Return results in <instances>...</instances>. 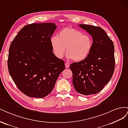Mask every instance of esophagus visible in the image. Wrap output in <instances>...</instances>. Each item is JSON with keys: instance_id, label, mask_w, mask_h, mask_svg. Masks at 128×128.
I'll return each mask as SVG.
<instances>
[{"instance_id": "34e87169", "label": "esophagus", "mask_w": 128, "mask_h": 128, "mask_svg": "<svg viewBox=\"0 0 128 128\" xmlns=\"http://www.w3.org/2000/svg\"><path fill=\"white\" fill-rule=\"evenodd\" d=\"M65 68H69L70 65H69L68 63H65Z\"/></svg>"}]
</instances>
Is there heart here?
Returning <instances> with one entry per match:
<instances>
[{"label":"heart","mask_w":128,"mask_h":128,"mask_svg":"<svg viewBox=\"0 0 128 128\" xmlns=\"http://www.w3.org/2000/svg\"><path fill=\"white\" fill-rule=\"evenodd\" d=\"M50 43L54 55L62 58L66 52L68 59L80 62L88 56L92 51L93 40L91 36L72 28L60 30L58 36H52Z\"/></svg>","instance_id":"heart-1"}]
</instances>
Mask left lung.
<instances>
[{
    "label": "left lung",
    "mask_w": 128,
    "mask_h": 128,
    "mask_svg": "<svg viewBox=\"0 0 128 128\" xmlns=\"http://www.w3.org/2000/svg\"><path fill=\"white\" fill-rule=\"evenodd\" d=\"M79 26L92 36L93 45L86 58L70 65L73 74V85L80 94H96L101 91L113 74L114 44L100 27L86 24H80Z\"/></svg>",
    "instance_id": "left-lung-1"
}]
</instances>
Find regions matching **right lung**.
Wrapping results in <instances>:
<instances>
[{
    "label": "right lung",
    "instance_id": "1",
    "mask_svg": "<svg viewBox=\"0 0 128 128\" xmlns=\"http://www.w3.org/2000/svg\"><path fill=\"white\" fill-rule=\"evenodd\" d=\"M55 23H32L23 27L12 41L7 65L18 89L30 97L50 94L65 69L64 61L52 52L51 37Z\"/></svg>",
    "mask_w": 128,
    "mask_h": 128
}]
</instances>
